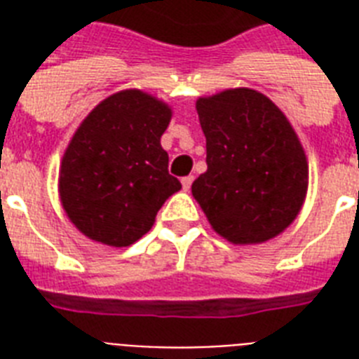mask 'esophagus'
I'll return each mask as SVG.
<instances>
[{
	"mask_svg": "<svg viewBox=\"0 0 359 359\" xmlns=\"http://www.w3.org/2000/svg\"><path fill=\"white\" fill-rule=\"evenodd\" d=\"M191 182H194V175H188V177H182V188H184L186 191L190 190Z\"/></svg>",
	"mask_w": 359,
	"mask_h": 359,
	"instance_id": "obj_1",
	"label": "esophagus"
}]
</instances>
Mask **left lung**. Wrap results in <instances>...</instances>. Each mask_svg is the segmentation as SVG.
I'll list each match as a JSON object with an SVG mask.
<instances>
[{"label": "left lung", "instance_id": "obj_1", "mask_svg": "<svg viewBox=\"0 0 359 359\" xmlns=\"http://www.w3.org/2000/svg\"><path fill=\"white\" fill-rule=\"evenodd\" d=\"M207 137V171L191 194L214 231L257 244L287 229L307 191V162L281 109L253 89H229L196 104Z\"/></svg>", "mask_w": 359, "mask_h": 359}]
</instances>
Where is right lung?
Wrapping results in <instances>:
<instances>
[{
  "instance_id": "1",
  "label": "right lung",
  "mask_w": 359,
  "mask_h": 359,
  "mask_svg": "<svg viewBox=\"0 0 359 359\" xmlns=\"http://www.w3.org/2000/svg\"><path fill=\"white\" fill-rule=\"evenodd\" d=\"M169 121L168 104L128 89L102 100L76 130L61 163L59 196L83 235L115 248L134 244L182 188L160 145Z\"/></svg>"
}]
</instances>
